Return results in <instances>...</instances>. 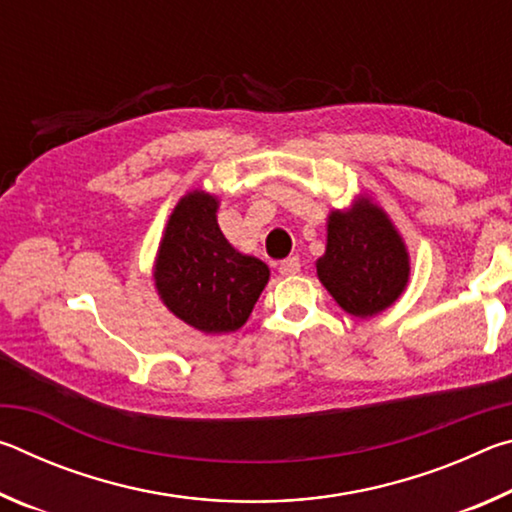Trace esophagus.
<instances>
[{"label": "esophagus", "mask_w": 512, "mask_h": 512, "mask_svg": "<svg viewBox=\"0 0 512 512\" xmlns=\"http://www.w3.org/2000/svg\"><path fill=\"white\" fill-rule=\"evenodd\" d=\"M300 259L298 257H289L284 259V262H280V273L282 275H296L300 271Z\"/></svg>", "instance_id": "34e87169"}]
</instances>
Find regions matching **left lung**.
Returning <instances> with one entry per match:
<instances>
[{"mask_svg": "<svg viewBox=\"0 0 512 512\" xmlns=\"http://www.w3.org/2000/svg\"><path fill=\"white\" fill-rule=\"evenodd\" d=\"M316 271L348 314L368 318L400 298L409 280V255L388 216L361 201L329 216L327 250Z\"/></svg>", "mask_w": 512, "mask_h": 512, "instance_id": "8db88e82", "label": "left lung"}]
</instances>
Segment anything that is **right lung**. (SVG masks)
Instances as JSON below:
<instances>
[{
	"label": "right lung",
	"mask_w": 512,
	"mask_h": 512,
	"mask_svg": "<svg viewBox=\"0 0 512 512\" xmlns=\"http://www.w3.org/2000/svg\"><path fill=\"white\" fill-rule=\"evenodd\" d=\"M216 207L210 194H187L171 214L155 262L164 305L207 334L244 325L268 282V266L237 253L223 237Z\"/></svg>",
	"instance_id": "right-lung-1"
}]
</instances>
